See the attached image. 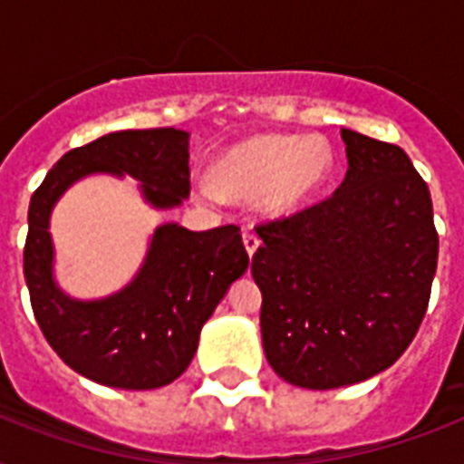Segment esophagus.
<instances>
[{"label":"esophagus","instance_id":"esophagus-1","mask_svg":"<svg viewBox=\"0 0 464 464\" xmlns=\"http://www.w3.org/2000/svg\"><path fill=\"white\" fill-rule=\"evenodd\" d=\"M243 243H246V250H247V255H250V257H253L255 250L260 247V238H257V233H255V231L243 233Z\"/></svg>","mask_w":464,"mask_h":464}]
</instances>
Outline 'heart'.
<instances>
[{"label": "heart", "instance_id": "1", "mask_svg": "<svg viewBox=\"0 0 464 464\" xmlns=\"http://www.w3.org/2000/svg\"><path fill=\"white\" fill-rule=\"evenodd\" d=\"M330 170V151L323 141L265 134L228 149L217 168V187L236 199H260L272 217H286L315 192ZM204 195L217 199L214 185Z\"/></svg>", "mask_w": 464, "mask_h": 464}]
</instances>
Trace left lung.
Segmentation results:
<instances>
[{
    "instance_id": "obj_1",
    "label": "left lung",
    "mask_w": 464,
    "mask_h": 464,
    "mask_svg": "<svg viewBox=\"0 0 464 464\" xmlns=\"http://www.w3.org/2000/svg\"><path fill=\"white\" fill-rule=\"evenodd\" d=\"M344 182L257 226L262 346L291 385L332 390L390 368L424 320L439 265L431 195L397 144L342 130Z\"/></svg>"
}]
</instances>
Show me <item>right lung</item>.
I'll list each match as a JSON object with an SVG mask.
<instances>
[{"label": "right lung", "instance_id": "1", "mask_svg": "<svg viewBox=\"0 0 464 464\" xmlns=\"http://www.w3.org/2000/svg\"><path fill=\"white\" fill-rule=\"evenodd\" d=\"M188 159V132L173 127L112 132L67 151L33 192L24 247L33 315L57 356L89 381L122 390L173 382L195 356L202 324L250 260L238 226L195 233L166 224L127 289L103 301H72L53 282V204L83 175L130 173L154 207H175L189 195Z\"/></svg>", "mask_w": 464, "mask_h": 464}]
</instances>
